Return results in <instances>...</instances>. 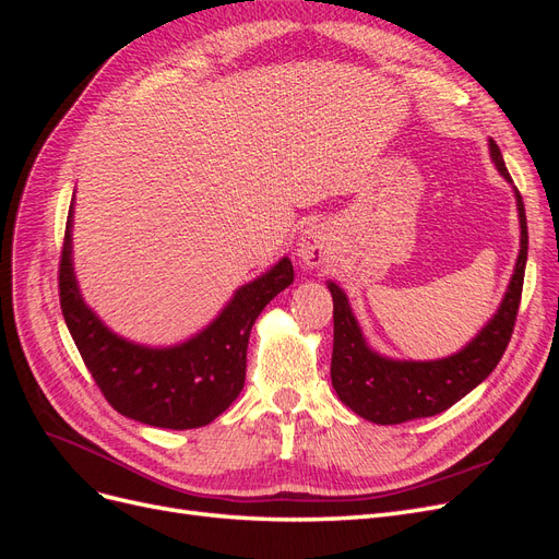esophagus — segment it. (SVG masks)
Returning <instances> with one entry per match:
<instances>
[{
  "mask_svg": "<svg viewBox=\"0 0 559 559\" xmlns=\"http://www.w3.org/2000/svg\"><path fill=\"white\" fill-rule=\"evenodd\" d=\"M333 251H335V233L326 222H317L302 230L298 240V257L302 263L310 267H319L333 259Z\"/></svg>",
  "mask_w": 559,
  "mask_h": 559,
  "instance_id": "1",
  "label": "esophagus"
}]
</instances>
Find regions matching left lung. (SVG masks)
<instances>
[{"label":"left lung","instance_id":"1","mask_svg":"<svg viewBox=\"0 0 559 559\" xmlns=\"http://www.w3.org/2000/svg\"><path fill=\"white\" fill-rule=\"evenodd\" d=\"M489 156L503 179L511 181L495 140H489ZM513 191L520 216V253L511 284L497 314L452 357L436 361H399L382 357L368 347L345 292L335 282H329L333 296L331 382L337 399L359 417L376 425H401V421L438 415L464 399L497 368L513 335L530 242L522 195L518 189Z\"/></svg>","mask_w":559,"mask_h":559}]
</instances>
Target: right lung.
<instances>
[{
    "label": "right lung",
    "mask_w": 559,
    "mask_h": 559,
    "mask_svg": "<svg viewBox=\"0 0 559 559\" xmlns=\"http://www.w3.org/2000/svg\"><path fill=\"white\" fill-rule=\"evenodd\" d=\"M72 216H67L60 257V308L83 364L111 408L160 429L210 425L240 396L253 321L294 282V265L282 259L240 286L207 329L173 347H144L109 331L83 302L72 263Z\"/></svg>",
    "instance_id": "1"
}]
</instances>
